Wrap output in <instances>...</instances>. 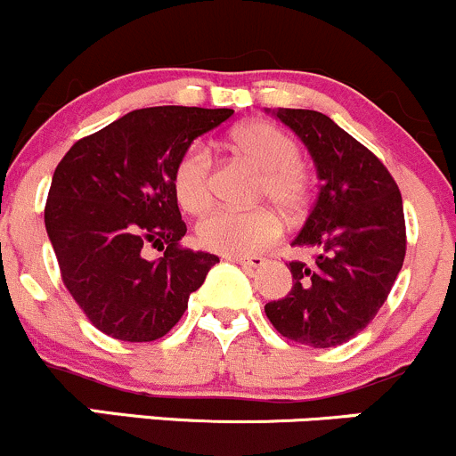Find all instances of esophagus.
<instances>
[{
    "mask_svg": "<svg viewBox=\"0 0 456 456\" xmlns=\"http://www.w3.org/2000/svg\"><path fill=\"white\" fill-rule=\"evenodd\" d=\"M227 260L236 262V265H240L244 268H257V266L265 265V257H262V256H248V257H244V256H229Z\"/></svg>",
    "mask_w": 456,
    "mask_h": 456,
    "instance_id": "esophagus-1",
    "label": "esophagus"
}]
</instances>
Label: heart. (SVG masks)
Returning a JSON list of instances; mask_svg holds the SVG:
<instances>
[{"mask_svg":"<svg viewBox=\"0 0 456 456\" xmlns=\"http://www.w3.org/2000/svg\"><path fill=\"white\" fill-rule=\"evenodd\" d=\"M238 157L260 167L257 199L273 200L284 212L295 214L308 200V172L299 161V143L280 126L251 122L232 133ZM214 161L209 148L196 142L185 148L172 172V190L181 208L203 214L214 203ZM281 224L268 209H216L196 227L205 248L223 256H251L280 238Z\"/></svg>","mask_w":456,"mask_h":456,"instance_id":"heart-1","label":"heart"}]
</instances>
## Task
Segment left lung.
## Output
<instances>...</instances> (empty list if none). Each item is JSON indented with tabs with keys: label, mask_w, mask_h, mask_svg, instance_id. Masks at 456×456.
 Wrapping results in <instances>:
<instances>
[{
	"label": "left lung",
	"mask_w": 456,
	"mask_h": 456,
	"mask_svg": "<svg viewBox=\"0 0 456 456\" xmlns=\"http://www.w3.org/2000/svg\"><path fill=\"white\" fill-rule=\"evenodd\" d=\"M313 155L319 175L308 220L292 244L314 251L313 262H289L292 289L268 301L273 328L310 347H337L371 323L406 256L402 194L391 172L328 115L280 109Z\"/></svg>",
	"instance_id": "left-lung-1"
}]
</instances>
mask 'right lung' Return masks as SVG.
I'll return each instance as SVG.
<instances>
[{"label":"right lung","mask_w":456,"mask_h":456,"mask_svg":"<svg viewBox=\"0 0 456 456\" xmlns=\"http://www.w3.org/2000/svg\"><path fill=\"white\" fill-rule=\"evenodd\" d=\"M233 109H137L83 137L52 176L45 229L65 289L100 332L118 341L166 337L218 257L181 247L172 172L196 137ZM148 246L164 250L145 260Z\"/></svg>","instance_id":"right-lung-1"}]
</instances>
